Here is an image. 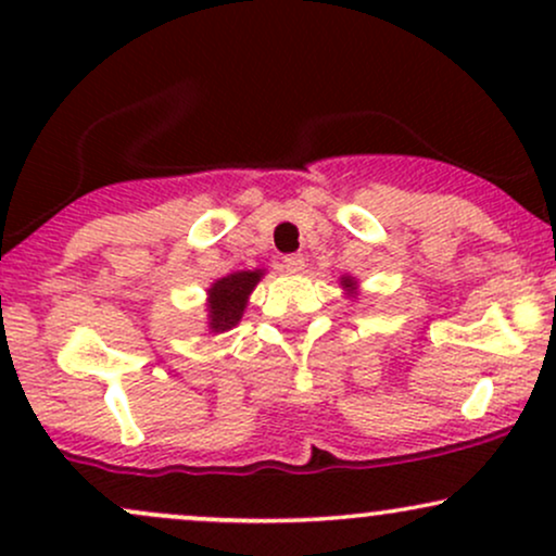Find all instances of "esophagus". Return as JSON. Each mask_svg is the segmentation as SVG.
<instances>
[{"label":"esophagus","instance_id":"esophagus-1","mask_svg":"<svg viewBox=\"0 0 556 556\" xmlns=\"http://www.w3.org/2000/svg\"><path fill=\"white\" fill-rule=\"evenodd\" d=\"M282 269H285L287 274L303 271V269H305V258L300 256V253H290V256L282 258Z\"/></svg>","mask_w":556,"mask_h":556}]
</instances>
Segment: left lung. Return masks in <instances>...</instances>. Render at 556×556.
Instances as JSON below:
<instances>
[{"label":"left lung","mask_w":556,"mask_h":556,"mask_svg":"<svg viewBox=\"0 0 556 556\" xmlns=\"http://www.w3.org/2000/svg\"><path fill=\"white\" fill-rule=\"evenodd\" d=\"M342 282H344V287H353V279H348V277H344Z\"/></svg>","instance_id":"1"}]
</instances>
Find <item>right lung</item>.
Listing matches in <instances>:
<instances>
[{"mask_svg": "<svg viewBox=\"0 0 556 556\" xmlns=\"http://www.w3.org/2000/svg\"><path fill=\"white\" fill-rule=\"evenodd\" d=\"M258 279L261 271H235L214 282L212 290H208V318H212L208 327L214 331L232 329L240 321L248 295L258 285Z\"/></svg>", "mask_w": 556, "mask_h": 556, "instance_id": "add662e5", "label": "right lung"}]
</instances>
